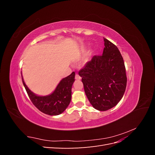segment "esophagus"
I'll use <instances>...</instances> for the list:
<instances>
[{
    "instance_id": "obj_1",
    "label": "esophagus",
    "mask_w": 155,
    "mask_h": 155,
    "mask_svg": "<svg viewBox=\"0 0 155 155\" xmlns=\"http://www.w3.org/2000/svg\"><path fill=\"white\" fill-rule=\"evenodd\" d=\"M75 79H76V80H78V81H79V80H81V78L79 76L78 74H76V76H75Z\"/></svg>"
}]
</instances>
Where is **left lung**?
I'll use <instances>...</instances> for the list:
<instances>
[{"label":"left lung","instance_id":"left-lung-1","mask_svg":"<svg viewBox=\"0 0 155 155\" xmlns=\"http://www.w3.org/2000/svg\"><path fill=\"white\" fill-rule=\"evenodd\" d=\"M102 55H94L79 72L88 100L95 109L105 111L123 97L127 86L124 59L117 46L105 38Z\"/></svg>","mask_w":155,"mask_h":155}]
</instances>
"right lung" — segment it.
<instances>
[{
  "label": "right lung",
  "mask_w": 155,
  "mask_h": 155,
  "mask_svg": "<svg viewBox=\"0 0 155 155\" xmlns=\"http://www.w3.org/2000/svg\"><path fill=\"white\" fill-rule=\"evenodd\" d=\"M75 72H72L68 76L62 79L55 90L46 96H39L33 92L26 85L22 74L21 76L23 85L33 104L46 114L57 116L66 110L71 101L72 87L75 81Z\"/></svg>",
  "instance_id": "obj_1"
}]
</instances>
